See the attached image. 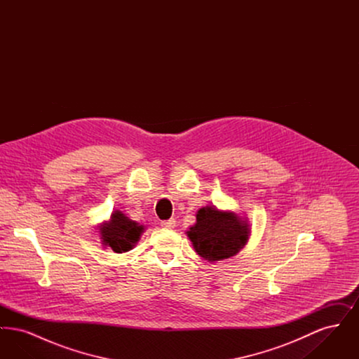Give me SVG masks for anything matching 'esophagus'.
Wrapping results in <instances>:
<instances>
[{
    "label": "esophagus",
    "instance_id": "34e87169",
    "mask_svg": "<svg viewBox=\"0 0 359 359\" xmlns=\"http://www.w3.org/2000/svg\"><path fill=\"white\" fill-rule=\"evenodd\" d=\"M161 226H163L164 229H173V227L176 226V221H175V219H168V221H163V222H161Z\"/></svg>",
    "mask_w": 359,
    "mask_h": 359
}]
</instances>
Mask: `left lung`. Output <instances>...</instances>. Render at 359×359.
Returning <instances> with one entry per match:
<instances>
[{
    "mask_svg": "<svg viewBox=\"0 0 359 359\" xmlns=\"http://www.w3.org/2000/svg\"><path fill=\"white\" fill-rule=\"evenodd\" d=\"M249 234L246 219L214 205L202 207L196 214V223L187 231L195 252L210 262L236 256L246 245Z\"/></svg>",
    "mask_w": 359,
    "mask_h": 359,
    "instance_id": "obj_1",
    "label": "left lung"
}]
</instances>
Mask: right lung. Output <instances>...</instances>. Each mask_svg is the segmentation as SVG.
<instances>
[{
    "label": "right lung",
    "instance_id": "1",
    "mask_svg": "<svg viewBox=\"0 0 359 359\" xmlns=\"http://www.w3.org/2000/svg\"><path fill=\"white\" fill-rule=\"evenodd\" d=\"M144 231V226L129 219L120 210L114 211L107 222L100 226V234L104 246L116 253L129 252Z\"/></svg>",
    "mask_w": 359,
    "mask_h": 359
}]
</instances>
